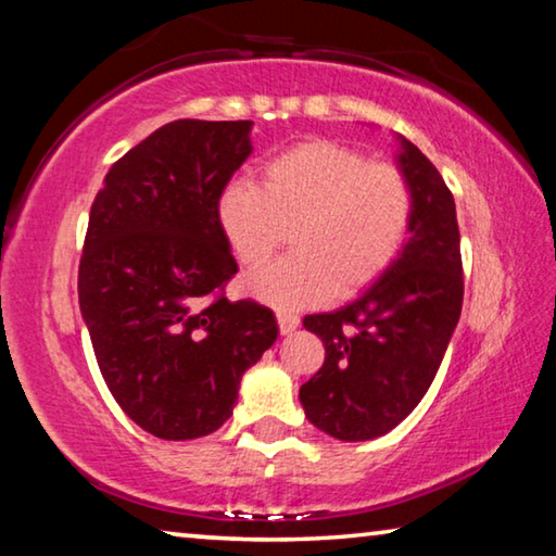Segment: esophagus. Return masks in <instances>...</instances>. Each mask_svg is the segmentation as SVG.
Listing matches in <instances>:
<instances>
[{
  "label": "esophagus",
  "mask_w": 556,
  "mask_h": 556,
  "mask_svg": "<svg viewBox=\"0 0 556 556\" xmlns=\"http://www.w3.org/2000/svg\"><path fill=\"white\" fill-rule=\"evenodd\" d=\"M277 324H279V331L287 336V333H291V331H296L299 316L291 314V312H277Z\"/></svg>",
  "instance_id": "esophagus-1"
}]
</instances>
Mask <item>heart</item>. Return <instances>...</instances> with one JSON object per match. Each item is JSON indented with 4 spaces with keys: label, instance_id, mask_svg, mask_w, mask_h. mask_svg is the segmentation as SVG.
I'll use <instances>...</instances> for the list:
<instances>
[{
    "label": "heart",
    "instance_id": "1",
    "mask_svg": "<svg viewBox=\"0 0 556 556\" xmlns=\"http://www.w3.org/2000/svg\"><path fill=\"white\" fill-rule=\"evenodd\" d=\"M412 186L397 166L314 139L271 156L265 178L223 188L218 223L242 265L260 267L294 225V255L250 271L244 291L275 308L324 304L372 285L407 240Z\"/></svg>",
    "mask_w": 556,
    "mask_h": 556
}]
</instances>
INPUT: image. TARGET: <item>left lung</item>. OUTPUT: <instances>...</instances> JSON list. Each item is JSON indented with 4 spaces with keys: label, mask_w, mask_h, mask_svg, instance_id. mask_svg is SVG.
<instances>
[{
    "label": "left lung",
    "mask_w": 556,
    "mask_h": 556,
    "mask_svg": "<svg viewBox=\"0 0 556 556\" xmlns=\"http://www.w3.org/2000/svg\"><path fill=\"white\" fill-rule=\"evenodd\" d=\"M397 144L394 162L414 199L407 242L351 304L304 318L326 361L301 384V407L341 441L378 439L409 417L437 378L464 304L454 195L409 139L397 135Z\"/></svg>",
    "instance_id": "obj_1"
}]
</instances>
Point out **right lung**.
Returning <instances> with one entry per match:
<instances>
[{"label":"right lung","mask_w":556,"mask_h":556,"mask_svg":"<svg viewBox=\"0 0 556 556\" xmlns=\"http://www.w3.org/2000/svg\"><path fill=\"white\" fill-rule=\"evenodd\" d=\"M250 131V119L168 122L112 164L90 208L83 321L112 397L166 441L220 429L279 336L267 306L223 294L238 262L218 199L252 154Z\"/></svg>","instance_id":"1"}]
</instances>
